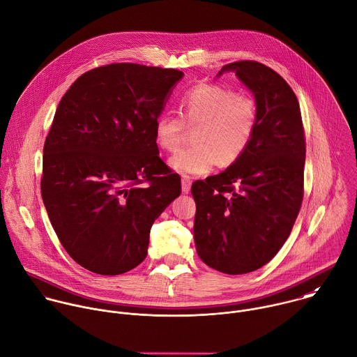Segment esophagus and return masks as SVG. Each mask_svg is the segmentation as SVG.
Wrapping results in <instances>:
<instances>
[{"label": "esophagus", "mask_w": 357, "mask_h": 357, "mask_svg": "<svg viewBox=\"0 0 357 357\" xmlns=\"http://www.w3.org/2000/svg\"><path fill=\"white\" fill-rule=\"evenodd\" d=\"M190 186H192V179H190V176L182 175V192H183V193H188V192L190 190Z\"/></svg>", "instance_id": "34e87169"}]
</instances>
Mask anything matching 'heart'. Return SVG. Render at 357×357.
I'll return each instance as SVG.
<instances>
[{"mask_svg": "<svg viewBox=\"0 0 357 357\" xmlns=\"http://www.w3.org/2000/svg\"><path fill=\"white\" fill-rule=\"evenodd\" d=\"M179 116L161 113L154 123V140L165 151H175L186 128L195 129L192 147L178 151L169 165L179 174L203 175L217 164H235L248 151L258 130L257 100L217 84H199L179 102Z\"/></svg>", "mask_w": 357, "mask_h": 357, "instance_id": "obj_1", "label": "heart"}]
</instances>
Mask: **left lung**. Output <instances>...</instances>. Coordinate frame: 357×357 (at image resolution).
Listing matches in <instances>:
<instances>
[{
    "label": "left lung",
    "mask_w": 357,
    "mask_h": 357,
    "mask_svg": "<svg viewBox=\"0 0 357 357\" xmlns=\"http://www.w3.org/2000/svg\"><path fill=\"white\" fill-rule=\"evenodd\" d=\"M235 71L258 105V130L241 160L196 181L195 245L200 259L227 275L266 265L283 247L304 195L305 139L301 110L290 85L268 66L243 60Z\"/></svg>",
    "instance_id": "1"
}]
</instances>
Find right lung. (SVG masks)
Wrapping results in <instances>:
<instances>
[{
    "label": "right lung",
    "mask_w": 357,
    "mask_h": 357,
    "mask_svg": "<svg viewBox=\"0 0 357 357\" xmlns=\"http://www.w3.org/2000/svg\"><path fill=\"white\" fill-rule=\"evenodd\" d=\"M183 73L114 63L84 73L61 98L43 147L40 190L67 254L98 275L140 265L150 229L181 195L154 123Z\"/></svg>",
    "instance_id": "obj_1"
}]
</instances>
